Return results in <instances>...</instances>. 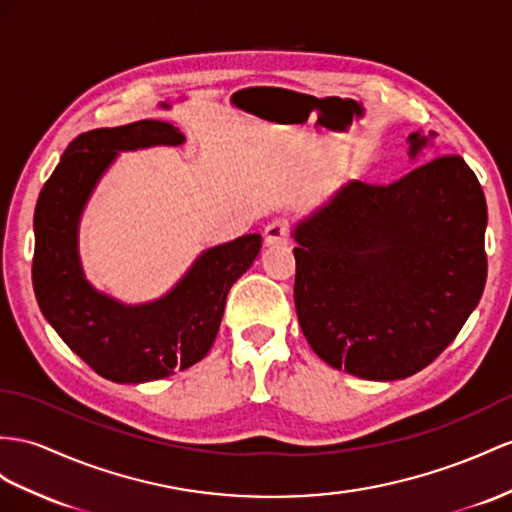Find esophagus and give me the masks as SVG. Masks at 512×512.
I'll use <instances>...</instances> for the list:
<instances>
[{"label": "esophagus", "mask_w": 512, "mask_h": 512, "mask_svg": "<svg viewBox=\"0 0 512 512\" xmlns=\"http://www.w3.org/2000/svg\"><path fill=\"white\" fill-rule=\"evenodd\" d=\"M264 240L268 246L287 244V240H290V225H287V220H272L264 229Z\"/></svg>", "instance_id": "1"}]
</instances>
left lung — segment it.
Here are the masks:
<instances>
[{"label":"left lung","mask_w":512,"mask_h":512,"mask_svg":"<svg viewBox=\"0 0 512 512\" xmlns=\"http://www.w3.org/2000/svg\"><path fill=\"white\" fill-rule=\"evenodd\" d=\"M413 131V166L432 144ZM487 201L461 155L389 186L350 181L296 222L294 303L313 352L365 381L413 376L448 348L487 281Z\"/></svg>","instance_id":"left-lung-1"}]
</instances>
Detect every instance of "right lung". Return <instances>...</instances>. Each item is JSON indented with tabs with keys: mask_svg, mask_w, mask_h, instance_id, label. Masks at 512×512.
<instances>
[{
	"mask_svg": "<svg viewBox=\"0 0 512 512\" xmlns=\"http://www.w3.org/2000/svg\"><path fill=\"white\" fill-rule=\"evenodd\" d=\"M162 121L93 129L77 136L41 190L34 212V294L47 322L77 357L114 383H149L199 363L220 329L231 285L253 266L261 235L207 248L162 298L125 305L86 279L80 220L99 179L121 151L179 147Z\"/></svg>",
	"mask_w": 512,
	"mask_h": 512,
	"instance_id": "obj_1",
	"label": "right lung"
}]
</instances>
